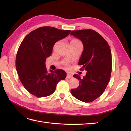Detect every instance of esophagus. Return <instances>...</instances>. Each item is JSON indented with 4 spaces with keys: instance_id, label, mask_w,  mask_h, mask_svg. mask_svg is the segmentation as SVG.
Instances as JSON below:
<instances>
[{
    "instance_id": "34e87169",
    "label": "esophagus",
    "mask_w": 131,
    "mask_h": 131,
    "mask_svg": "<svg viewBox=\"0 0 131 131\" xmlns=\"http://www.w3.org/2000/svg\"><path fill=\"white\" fill-rule=\"evenodd\" d=\"M73 78V75H72L68 73L67 75H66V78L70 79V78Z\"/></svg>"
}]
</instances>
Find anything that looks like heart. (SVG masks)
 Here are the masks:
<instances>
[{
	"mask_svg": "<svg viewBox=\"0 0 131 131\" xmlns=\"http://www.w3.org/2000/svg\"><path fill=\"white\" fill-rule=\"evenodd\" d=\"M78 41V40H76V39H73V40H71V41Z\"/></svg>",
	"mask_w": 131,
	"mask_h": 131,
	"instance_id": "heart-1",
	"label": "heart"
}]
</instances>
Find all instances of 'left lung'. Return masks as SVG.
Listing matches in <instances>:
<instances>
[{
    "mask_svg": "<svg viewBox=\"0 0 131 131\" xmlns=\"http://www.w3.org/2000/svg\"><path fill=\"white\" fill-rule=\"evenodd\" d=\"M70 34L83 44L78 65L82 66L81 70L87 71L83 78L74 75L79 80V85L72 89L71 93L80 101L91 102L101 95L109 82L112 67L110 48L105 39L93 30L72 31Z\"/></svg>",
    "mask_w": 131,
    "mask_h": 131,
    "instance_id": "left-lung-1",
    "label": "left lung"
}]
</instances>
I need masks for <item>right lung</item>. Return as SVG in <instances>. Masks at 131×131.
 <instances>
[{"mask_svg":"<svg viewBox=\"0 0 131 131\" xmlns=\"http://www.w3.org/2000/svg\"><path fill=\"white\" fill-rule=\"evenodd\" d=\"M70 31L43 26L30 32L22 41L17 53L16 68L22 84L32 95H51L57 83L65 79L66 73L62 69L50 70L48 73L45 62L46 58L51 55L54 44Z\"/></svg>","mask_w":131,"mask_h":131,"instance_id":"add662e5","label":"right lung"}]
</instances>
